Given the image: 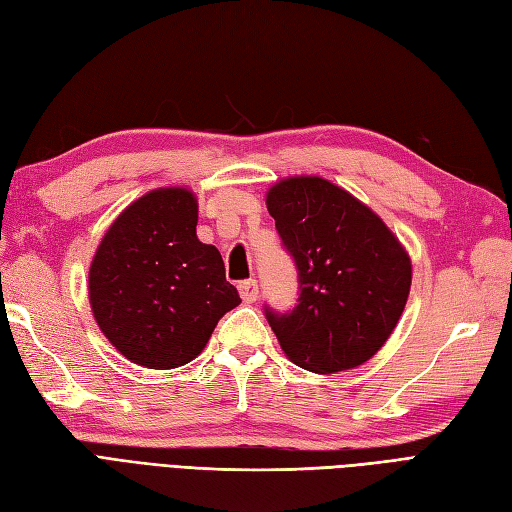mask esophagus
I'll return each instance as SVG.
<instances>
[{
  "label": "esophagus",
  "instance_id": "1",
  "mask_svg": "<svg viewBox=\"0 0 512 512\" xmlns=\"http://www.w3.org/2000/svg\"><path fill=\"white\" fill-rule=\"evenodd\" d=\"M239 293H241L245 304H254L256 297H258V282L256 280H243L239 284Z\"/></svg>",
  "mask_w": 512,
  "mask_h": 512
}]
</instances>
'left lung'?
<instances>
[{
  "label": "left lung",
  "instance_id": "obj_1",
  "mask_svg": "<svg viewBox=\"0 0 512 512\" xmlns=\"http://www.w3.org/2000/svg\"><path fill=\"white\" fill-rule=\"evenodd\" d=\"M267 208L299 276L291 313L265 310L282 352L315 373L367 363L404 313L413 280L404 245L367 204L319 176L276 182Z\"/></svg>",
  "mask_w": 512,
  "mask_h": 512
}]
</instances>
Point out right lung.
Instances as JSON below:
<instances>
[{
	"label": "right lung",
	"instance_id": "obj_1",
	"mask_svg": "<svg viewBox=\"0 0 512 512\" xmlns=\"http://www.w3.org/2000/svg\"><path fill=\"white\" fill-rule=\"evenodd\" d=\"M195 226L193 191H149L112 221L93 256V317L110 345L136 365L191 363L217 321L241 304L219 249L199 241Z\"/></svg>",
	"mask_w": 512,
	"mask_h": 512
}]
</instances>
